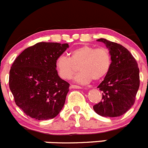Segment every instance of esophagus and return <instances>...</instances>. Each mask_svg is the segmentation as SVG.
<instances>
[{
	"label": "esophagus",
	"mask_w": 148,
	"mask_h": 148,
	"mask_svg": "<svg viewBox=\"0 0 148 148\" xmlns=\"http://www.w3.org/2000/svg\"><path fill=\"white\" fill-rule=\"evenodd\" d=\"M70 88L72 89H82V87H79V86H77V85H71L70 86Z\"/></svg>",
	"instance_id": "34e87169"
}]
</instances>
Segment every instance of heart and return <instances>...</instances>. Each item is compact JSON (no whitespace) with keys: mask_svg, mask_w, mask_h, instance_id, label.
I'll list each match as a JSON object with an SVG mask.
<instances>
[{"mask_svg":"<svg viewBox=\"0 0 148 148\" xmlns=\"http://www.w3.org/2000/svg\"><path fill=\"white\" fill-rule=\"evenodd\" d=\"M70 55V58L60 56L56 61L58 75L64 80L73 77L78 64L81 71L75 75L74 81L79 84H87L92 79L99 80L108 74L110 68V54L104 47L82 46L71 51Z\"/></svg>","mask_w":148,"mask_h":148,"instance_id":"heart-1","label":"heart"}]
</instances>
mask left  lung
Returning <instances> with one entry per match:
<instances>
[{"label":"left lung","instance_id":"obj_1","mask_svg":"<svg viewBox=\"0 0 148 148\" xmlns=\"http://www.w3.org/2000/svg\"><path fill=\"white\" fill-rule=\"evenodd\" d=\"M109 49L111 65L104 81L98 86L102 91V101L93 106L97 114L118 117L135 102L139 87V69L131 53L121 44L104 38L98 39Z\"/></svg>","mask_w":148,"mask_h":148}]
</instances>
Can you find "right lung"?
<instances>
[{
    "mask_svg": "<svg viewBox=\"0 0 148 148\" xmlns=\"http://www.w3.org/2000/svg\"><path fill=\"white\" fill-rule=\"evenodd\" d=\"M68 44L40 42L22 52L10 71V89L18 107L31 118H55L64 105L70 84L61 79L56 61Z\"/></svg>",
    "mask_w": 148,
    "mask_h": 148,
    "instance_id": "add662e5",
    "label": "right lung"
}]
</instances>
